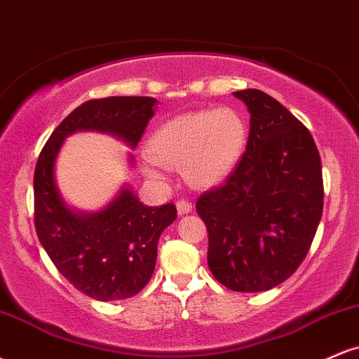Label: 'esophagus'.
I'll list each match as a JSON object with an SVG mask.
<instances>
[{
    "label": "esophagus",
    "instance_id": "esophagus-1",
    "mask_svg": "<svg viewBox=\"0 0 359 359\" xmlns=\"http://www.w3.org/2000/svg\"><path fill=\"white\" fill-rule=\"evenodd\" d=\"M177 211L179 214H187L192 211V203H189L187 199H180L177 201Z\"/></svg>",
    "mask_w": 359,
    "mask_h": 359
}]
</instances>
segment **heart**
<instances>
[{
  "label": "heart",
  "mask_w": 359,
  "mask_h": 359,
  "mask_svg": "<svg viewBox=\"0 0 359 359\" xmlns=\"http://www.w3.org/2000/svg\"><path fill=\"white\" fill-rule=\"evenodd\" d=\"M248 128L236 109H204L174 118L147 140L145 174L158 179L160 167L180 168L196 185L224 179L245 150Z\"/></svg>",
  "instance_id": "obj_1"
}]
</instances>
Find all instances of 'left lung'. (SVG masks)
Listing matches in <instances>:
<instances>
[{"instance_id":"1","label":"left lung","mask_w":359,"mask_h":359,"mask_svg":"<svg viewBox=\"0 0 359 359\" xmlns=\"http://www.w3.org/2000/svg\"><path fill=\"white\" fill-rule=\"evenodd\" d=\"M248 108L246 151L196 211L209 236L208 265L234 292L280 285L304 262L323 216L320 156L311 131L258 89L234 93Z\"/></svg>"}]
</instances>
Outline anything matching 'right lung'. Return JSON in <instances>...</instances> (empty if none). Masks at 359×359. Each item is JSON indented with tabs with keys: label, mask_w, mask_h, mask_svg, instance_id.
Here are the masks:
<instances>
[{
	"label": "right lung",
	"mask_w": 359,
	"mask_h": 359,
	"mask_svg": "<svg viewBox=\"0 0 359 359\" xmlns=\"http://www.w3.org/2000/svg\"><path fill=\"white\" fill-rule=\"evenodd\" d=\"M155 104L156 100L147 96L86 101L53 130L39 155L34 175L36 236L62 277L90 299H128L147 285L155 270L156 243L175 221L177 209L172 203L148 208L123 189L101 212L77 214L60 199L53 163L64 138L79 130L106 131L135 148Z\"/></svg>",
	"instance_id": "add662e5"
}]
</instances>
